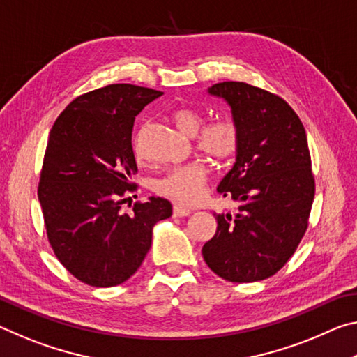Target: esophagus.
<instances>
[{
	"label": "esophagus",
	"mask_w": 357,
	"mask_h": 357,
	"mask_svg": "<svg viewBox=\"0 0 357 357\" xmlns=\"http://www.w3.org/2000/svg\"><path fill=\"white\" fill-rule=\"evenodd\" d=\"M192 213L189 208H184V206H179V204H174L173 206V214L176 217H187Z\"/></svg>",
	"instance_id": "1"
}]
</instances>
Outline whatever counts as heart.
<instances>
[{
    "label": "heart",
    "instance_id": "heart-1",
    "mask_svg": "<svg viewBox=\"0 0 357 357\" xmlns=\"http://www.w3.org/2000/svg\"><path fill=\"white\" fill-rule=\"evenodd\" d=\"M179 130L189 137L197 135V148L220 165H227L241 149L239 126L231 119L222 118L204 124V114L192 107H181L173 113ZM137 159H143V149L138 138L134 142ZM209 179V168L203 162L174 167L157 179L155 192L181 204L200 200Z\"/></svg>",
    "mask_w": 357,
    "mask_h": 357
}]
</instances>
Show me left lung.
I'll return each instance as SVG.
<instances>
[{
	"instance_id": "obj_1",
	"label": "left lung",
	"mask_w": 357,
	"mask_h": 357,
	"mask_svg": "<svg viewBox=\"0 0 357 357\" xmlns=\"http://www.w3.org/2000/svg\"><path fill=\"white\" fill-rule=\"evenodd\" d=\"M209 93L225 99L241 130V149L217 192L239 203L215 214L217 231L203 245L206 264L234 283L264 280L288 263L309 228L315 176L305 129L280 96L244 82Z\"/></svg>"
}]
</instances>
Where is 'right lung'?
<instances>
[{"mask_svg":"<svg viewBox=\"0 0 357 357\" xmlns=\"http://www.w3.org/2000/svg\"><path fill=\"white\" fill-rule=\"evenodd\" d=\"M162 93L129 83L78 96L48 137L38 197L53 252L69 273L91 287H116L140 268L155 222L172 203L151 197L123 204L137 190L132 130L138 113Z\"/></svg>","mask_w":357,"mask_h":357,"instance_id":"right-lung-1","label":"right lung"}]
</instances>
